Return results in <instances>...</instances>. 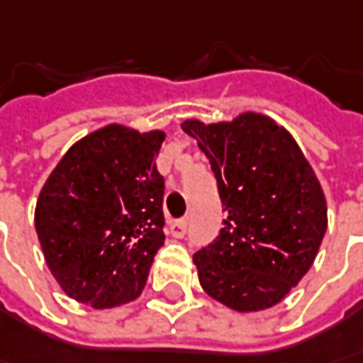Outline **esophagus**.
<instances>
[{"mask_svg":"<svg viewBox=\"0 0 363 363\" xmlns=\"http://www.w3.org/2000/svg\"><path fill=\"white\" fill-rule=\"evenodd\" d=\"M170 235L172 238H177V240H181L184 238V233H186V219H181V221H174V223H170Z\"/></svg>","mask_w":363,"mask_h":363,"instance_id":"obj_1","label":"esophagus"}]
</instances>
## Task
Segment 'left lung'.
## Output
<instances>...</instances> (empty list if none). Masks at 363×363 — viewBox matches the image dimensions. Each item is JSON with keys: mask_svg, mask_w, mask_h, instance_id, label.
<instances>
[{"mask_svg": "<svg viewBox=\"0 0 363 363\" xmlns=\"http://www.w3.org/2000/svg\"><path fill=\"white\" fill-rule=\"evenodd\" d=\"M215 172L223 228L193 256L199 282L238 313L278 305L317 258L327 231L321 182L296 140L274 119L242 111L229 121L184 119Z\"/></svg>", "mask_w": 363, "mask_h": 363, "instance_id": "8db88e82", "label": "left lung"}]
</instances>
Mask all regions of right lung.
Returning a JSON list of instances; mask_svg holds the SVG:
<instances>
[{
	"label": "right lung",
	"instance_id": "1",
	"mask_svg": "<svg viewBox=\"0 0 363 363\" xmlns=\"http://www.w3.org/2000/svg\"><path fill=\"white\" fill-rule=\"evenodd\" d=\"M164 138L107 123L77 140L44 182L34 225L48 270L74 301L111 308L142 294L164 244Z\"/></svg>",
	"mask_w": 363,
	"mask_h": 363
}]
</instances>
